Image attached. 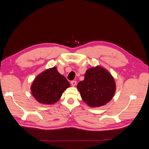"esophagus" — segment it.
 I'll return each mask as SVG.
<instances>
[{"label":"esophagus","instance_id":"esophagus-1","mask_svg":"<svg viewBox=\"0 0 149 149\" xmlns=\"http://www.w3.org/2000/svg\"><path fill=\"white\" fill-rule=\"evenodd\" d=\"M76 84H77V83H76V81H72L71 82V84L73 86H75Z\"/></svg>","mask_w":149,"mask_h":149}]
</instances>
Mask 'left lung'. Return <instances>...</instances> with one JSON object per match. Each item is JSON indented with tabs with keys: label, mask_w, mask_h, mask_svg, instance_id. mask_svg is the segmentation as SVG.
Masks as SVG:
<instances>
[{
	"label": "left lung",
	"mask_w": 149,
	"mask_h": 149,
	"mask_svg": "<svg viewBox=\"0 0 149 149\" xmlns=\"http://www.w3.org/2000/svg\"><path fill=\"white\" fill-rule=\"evenodd\" d=\"M77 88L83 101L91 107L106 105L113 97L116 86L114 78L104 68L97 66L88 69Z\"/></svg>",
	"instance_id": "obj_1"
}]
</instances>
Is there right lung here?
Here are the masks:
<instances>
[{
    "label": "right lung",
    "instance_id": "obj_1",
    "mask_svg": "<svg viewBox=\"0 0 149 149\" xmlns=\"http://www.w3.org/2000/svg\"><path fill=\"white\" fill-rule=\"evenodd\" d=\"M70 86L66 78L54 66L37 76L30 89L33 96L38 102L50 105L59 101L63 93Z\"/></svg>",
    "mask_w": 149,
    "mask_h": 149
}]
</instances>
